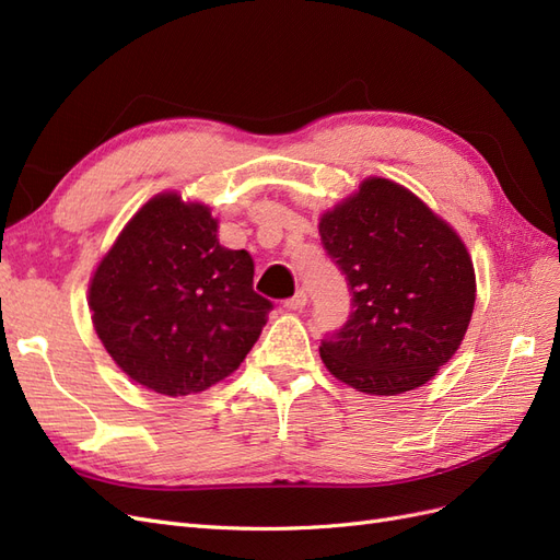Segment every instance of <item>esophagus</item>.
<instances>
[{"mask_svg":"<svg viewBox=\"0 0 560 560\" xmlns=\"http://www.w3.org/2000/svg\"><path fill=\"white\" fill-rule=\"evenodd\" d=\"M306 303H308V294L303 292V290H299L292 299H287V301H284V308H290V311H301V308H306Z\"/></svg>","mask_w":560,"mask_h":560,"instance_id":"obj_1","label":"esophagus"}]
</instances>
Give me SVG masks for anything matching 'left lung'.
<instances>
[{
    "label": "left lung",
    "instance_id": "left-lung-1",
    "mask_svg": "<svg viewBox=\"0 0 560 560\" xmlns=\"http://www.w3.org/2000/svg\"><path fill=\"white\" fill-rule=\"evenodd\" d=\"M319 235L354 308L319 346L329 374L378 397L425 385L460 348L477 299L460 235L383 177H366L322 214Z\"/></svg>",
    "mask_w": 560,
    "mask_h": 560
}]
</instances>
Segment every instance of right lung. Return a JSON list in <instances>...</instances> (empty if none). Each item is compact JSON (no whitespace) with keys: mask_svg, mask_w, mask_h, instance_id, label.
I'll return each mask as SVG.
<instances>
[{"mask_svg":"<svg viewBox=\"0 0 560 560\" xmlns=\"http://www.w3.org/2000/svg\"><path fill=\"white\" fill-rule=\"evenodd\" d=\"M210 208L159 194L97 264L93 327L126 376L159 395H196L247 358L273 303L254 292L245 249L219 245Z\"/></svg>","mask_w":560,"mask_h":560,"instance_id":"obj_1","label":"right lung"}]
</instances>
